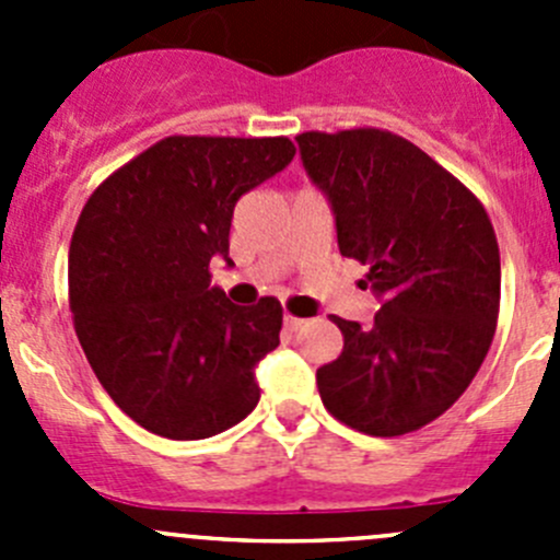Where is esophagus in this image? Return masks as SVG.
I'll return each instance as SVG.
<instances>
[{"label":"esophagus","instance_id":"34e87169","mask_svg":"<svg viewBox=\"0 0 560 560\" xmlns=\"http://www.w3.org/2000/svg\"><path fill=\"white\" fill-rule=\"evenodd\" d=\"M303 322H306V319H301V316H292V314L284 316V327H287V330H292V332L301 330Z\"/></svg>","mask_w":560,"mask_h":560}]
</instances>
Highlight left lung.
<instances>
[{
  "instance_id": "left-lung-1",
  "label": "left lung",
  "mask_w": 560,
  "mask_h": 560,
  "mask_svg": "<svg viewBox=\"0 0 560 560\" xmlns=\"http://www.w3.org/2000/svg\"><path fill=\"white\" fill-rule=\"evenodd\" d=\"M336 217L343 257L369 265L374 325L332 316L343 349L316 371L322 404L369 436L442 417L477 376L495 332L501 257L482 202L387 129L298 135Z\"/></svg>"
}]
</instances>
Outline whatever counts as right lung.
<instances>
[{"mask_svg": "<svg viewBox=\"0 0 560 560\" xmlns=\"http://www.w3.org/2000/svg\"><path fill=\"white\" fill-rule=\"evenodd\" d=\"M292 156L290 138L173 135L83 206L70 244L72 322L100 385L145 431L208 439L257 406L254 369L279 347L281 303L235 306L208 265L230 262L241 195Z\"/></svg>", "mask_w": 560, "mask_h": 560, "instance_id": "obj_1", "label": "right lung"}]
</instances>
